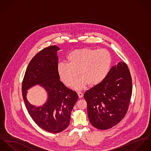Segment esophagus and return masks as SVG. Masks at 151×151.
Segmentation results:
<instances>
[{
    "label": "esophagus",
    "instance_id": "34e87169",
    "mask_svg": "<svg viewBox=\"0 0 151 151\" xmlns=\"http://www.w3.org/2000/svg\"><path fill=\"white\" fill-rule=\"evenodd\" d=\"M78 97H79V99L82 98V97H83V93H82L81 92H78Z\"/></svg>",
    "mask_w": 151,
    "mask_h": 151
}]
</instances>
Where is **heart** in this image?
<instances>
[{"instance_id": "obj_1", "label": "heart", "mask_w": 151, "mask_h": 151, "mask_svg": "<svg viewBox=\"0 0 151 151\" xmlns=\"http://www.w3.org/2000/svg\"><path fill=\"white\" fill-rule=\"evenodd\" d=\"M67 64H60L57 74L60 81L67 87L74 85L76 90H81L87 85L94 87L107 77L112 65V57L105 49L82 48L70 52L67 57Z\"/></svg>"}]
</instances>
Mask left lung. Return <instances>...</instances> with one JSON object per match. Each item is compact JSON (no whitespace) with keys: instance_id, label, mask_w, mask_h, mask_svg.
Returning a JSON list of instances; mask_svg holds the SVG:
<instances>
[{"instance_id":"1","label":"left lung","mask_w":151,"mask_h":151,"mask_svg":"<svg viewBox=\"0 0 151 151\" xmlns=\"http://www.w3.org/2000/svg\"><path fill=\"white\" fill-rule=\"evenodd\" d=\"M132 94V79L127 64L119 62L112 67L106 79L86 91L88 117L96 128L106 130L126 115Z\"/></svg>"}]
</instances>
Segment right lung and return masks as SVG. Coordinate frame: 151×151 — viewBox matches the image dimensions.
Masks as SVG:
<instances>
[{
  "mask_svg": "<svg viewBox=\"0 0 151 151\" xmlns=\"http://www.w3.org/2000/svg\"><path fill=\"white\" fill-rule=\"evenodd\" d=\"M57 46L40 51L31 60L22 84V97L27 111L34 122L42 129L52 133L64 130L69 126L70 113L78 100L75 91L67 88L58 78ZM39 84L48 93V99L42 106L31 104L26 96L27 90Z\"/></svg>",
  "mask_w": 151,
  "mask_h": 151,
  "instance_id": "right-lung-1",
  "label": "right lung"
}]
</instances>
